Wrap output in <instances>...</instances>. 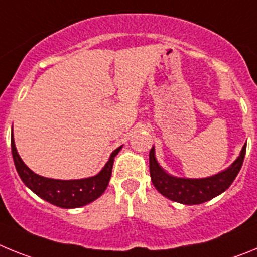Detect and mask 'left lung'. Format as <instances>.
Here are the masks:
<instances>
[{"label":"left lung","mask_w":257,"mask_h":257,"mask_svg":"<svg viewBox=\"0 0 257 257\" xmlns=\"http://www.w3.org/2000/svg\"><path fill=\"white\" fill-rule=\"evenodd\" d=\"M244 154L246 144L243 145L239 157L225 171L206 179H183L166 174L157 162L154 148H152L149 152V172L152 183L166 198L184 205H199L219 196L220 193L225 192L230 187L243 165Z\"/></svg>","instance_id":"left-lung-1"}]
</instances>
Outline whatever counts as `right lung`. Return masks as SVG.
Returning <instances> with one entry per match:
<instances>
[{"label": "right lung", "mask_w": 257, "mask_h": 257, "mask_svg": "<svg viewBox=\"0 0 257 257\" xmlns=\"http://www.w3.org/2000/svg\"><path fill=\"white\" fill-rule=\"evenodd\" d=\"M121 148L122 147H119L113 152L104 169L96 176L79 179V180H55V179L40 176L27 167L26 163L23 162L18 154L11 135V153H13L15 169L23 183L38 197L61 208L81 207L95 201L103 194L110 180L114 157L121 151Z\"/></svg>", "instance_id": "obj_1"}]
</instances>
